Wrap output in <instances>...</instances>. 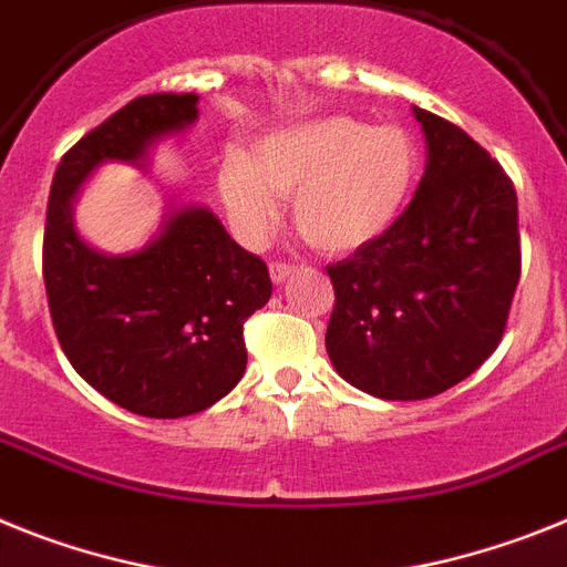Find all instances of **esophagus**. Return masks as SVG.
Masks as SVG:
<instances>
[{
	"instance_id": "1",
	"label": "esophagus",
	"mask_w": 567,
	"mask_h": 567,
	"mask_svg": "<svg viewBox=\"0 0 567 567\" xmlns=\"http://www.w3.org/2000/svg\"><path fill=\"white\" fill-rule=\"evenodd\" d=\"M295 275V266L292 264H280V260H275L272 266H269V278H272V284L278 287V284H287L289 278Z\"/></svg>"
}]
</instances>
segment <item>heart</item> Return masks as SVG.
Listing matches in <instances>:
<instances>
[{
  "label": "heart",
  "mask_w": 567,
  "mask_h": 567,
  "mask_svg": "<svg viewBox=\"0 0 567 567\" xmlns=\"http://www.w3.org/2000/svg\"><path fill=\"white\" fill-rule=\"evenodd\" d=\"M422 174V148L404 125H372L330 114L264 134L255 154L229 148L217 192L246 244H264L280 200L327 255L367 249L399 224Z\"/></svg>",
  "instance_id": "1"
}]
</instances>
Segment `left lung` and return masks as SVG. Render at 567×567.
<instances>
[{"instance_id":"left-lung-1","label":"left lung","mask_w":567,"mask_h":567,"mask_svg":"<svg viewBox=\"0 0 567 567\" xmlns=\"http://www.w3.org/2000/svg\"><path fill=\"white\" fill-rule=\"evenodd\" d=\"M427 168L399 224L332 264L327 352L352 386L386 401L439 395L485 364L519 284V206L473 137L413 109Z\"/></svg>"}]
</instances>
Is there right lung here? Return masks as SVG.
I'll return each instance as SVG.
<instances>
[{
    "label": "right lung",
    "mask_w": 567,
    "mask_h": 567,
    "mask_svg": "<svg viewBox=\"0 0 567 567\" xmlns=\"http://www.w3.org/2000/svg\"><path fill=\"white\" fill-rule=\"evenodd\" d=\"M195 120L197 94L137 96L62 157L48 197L42 275L62 352L96 393L148 419L200 413L235 390L269 269L195 203L168 209L143 249L105 255L76 231L74 200L103 163L145 166Z\"/></svg>",
    "instance_id": "right-lung-1"
}]
</instances>
